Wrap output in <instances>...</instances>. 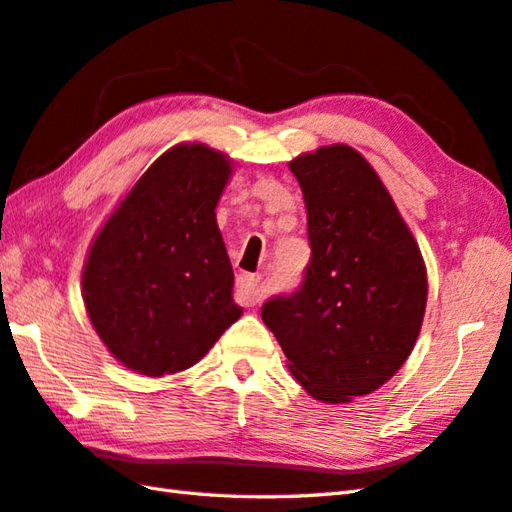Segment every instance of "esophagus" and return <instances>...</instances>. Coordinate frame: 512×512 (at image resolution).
I'll list each match as a JSON object with an SVG mask.
<instances>
[{"mask_svg": "<svg viewBox=\"0 0 512 512\" xmlns=\"http://www.w3.org/2000/svg\"><path fill=\"white\" fill-rule=\"evenodd\" d=\"M264 288L262 279L257 275H239L237 277V290H235V301L239 306H255V303L262 301Z\"/></svg>", "mask_w": 512, "mask_h": 512, "instance_id": "esophagus-1", "label": "esophagus"}]
</instances>
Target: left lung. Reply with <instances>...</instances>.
Returning <instances> with one entry per match:
<instances>
[{
    "label": "left lung",
    "mask_w": 512,
    "mask_h": 512,
    "mask_svg": "<svg viewBox=\"0 0 512 512\" xmlns=\"http://www.w3.org/2000/svg\"><path fill=\"white\" fill-rule=\"evenodd\" d=\"M308 211L301 286L262 306L310 396L347 402L394 376L427 306L420 248L372 165L347 145L290 162Z\"/></svg>",
    "instance_id": "obj_1"
}]
</instances>
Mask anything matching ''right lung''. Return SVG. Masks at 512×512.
Segmentation results:
<instances>
[{"mask_svg": "<svg viewBox=\"0 0 512 512\" xmlns=\"http://www.w3.org/2000/svg\"><path fill=\"white\" fill-rule=\"evenodd\" d=\"M231 160L200 143L151 165L105 222L83 268V301L118 361L145 376L195 365L233 325V266L215 206Z\"/></svg>", "mask_w": 512, "mask_h": 512, "instance_id": "obj_1", "label": "right lung"}]
</instances>
